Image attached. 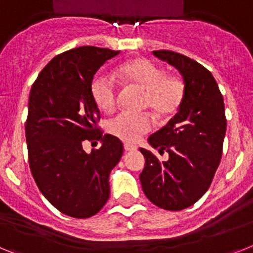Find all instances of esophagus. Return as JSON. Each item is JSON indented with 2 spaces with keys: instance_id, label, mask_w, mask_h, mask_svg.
Returning <instances> with one entry per match:
<instances>
[{
  "instance_id": "obj_1",
  "label": "esophagus",
  "mask_w": 253,
  "mask_h": 253,
  "mask_svg": "<svg viewBox=\"0 0 253 253\" xmlns=\"http://www.w3.org/2000/svg\"><path fill=\"white\" fill-rule=\"evenodd\" d=\"M125 150H127V152H130V150H136V146L132 145V144L126 143L125 144Z\"/></svg>"
}]
</instances>
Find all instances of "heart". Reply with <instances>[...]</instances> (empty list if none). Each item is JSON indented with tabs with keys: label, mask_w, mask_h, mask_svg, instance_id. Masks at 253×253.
<instances>
[{
	"label": "heart",
	"mask_w": 253,
	"mask_h": 253,
	"mask_svg": "<svg viewBox=\"0 0 253 253\" xmlns=\"http://www.w3.org/2000/svg\"><path fill=\"white\" fill-rule=\"evenodd\" d=\"M120 76L126 84L144 92L143 108L150 109L158 120H169L179 112L184 97L185 84L177 76L165 73L146 59H139L123 65ZM118 84L107 74H96L91 84L92 99L103 112H112L118 100ZM153 128L149 114L121 113L107 123L110 135L127 143H136Z\"/></svg>",
	"instance_id": "b5f03b06"
}]
</instances>
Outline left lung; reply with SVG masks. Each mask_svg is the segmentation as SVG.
Here are the masks:
<instances>
[{
    "label": "left lung",
    "mask_w": 253,
    "mask_h": 253,
    "mask_svg": "<svg viewBox=\"0 0 253 253\" xmlns=\"http://www.w3.org/2000/svg\"><path fill=\"white\" fill-rule=\"evenodd\" d=\"M153 55L173 65L185 84L179 112L148 139L159 154L140 148L145 166L140 173L143 192L153 205L180 211L194 205L209 190L222 156L226 118L222 95L209 69L185 55L156 50Z\"/></svg>",
    "instance_id": "left-lung-1"
}]
</instances>
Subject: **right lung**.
Masks as SVG:
<instances>
[{"label":"right lung","mask_w":253,"mask_h":253,"mask_svg":"<svg viewBox=\"0 0 253 253\" xmlns=\"http://www.w3.org/2000/svg\"><path fill=\"white\" fill-rule=\"evenodd\" d=\"M120 51L82 46L56 55L32 84L25 139L32 176L55 209L76 218L96 215L110 194L109 173L123 144L99 128L91 95L97 69ZM102 141L87 155L82 143Z\"/></svg>","instance_id":"1"}]
</instances>
